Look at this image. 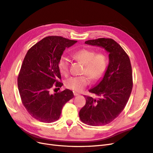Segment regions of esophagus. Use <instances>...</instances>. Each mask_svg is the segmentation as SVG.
Wrapping results in <instances>:
<instances>
[{"label": "esophagus", "mask_w": 153, "mask_h": 153, "mask_svg": "<svg viewBox=\"0 0 153 153\" xmlns=\"http://www.w3.org/2000/svg\"><path fill=\"white\" fill-rule=\"evenodd\" d=\"M73 94H74V96H75L79 95V94L77 93V92H75V91H74V92H73Z\"/></svg>", "instance_id": "esophagus-1"}]
</instances>
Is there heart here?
I'll return each instance as SVG.
<instances>
[{
    "label": "heart",
    "instance_id": "b5f03b06",
    "mask_svg": "<svg viewBox=\"0 0 153 153\" xmlns=\"http://www.w3.org/2000/svg\"><path fill=\"white\" fill-rule=\"evenodd\" d=\"M73 57L76 61L84 64L82 73L85 74L92 80H97L102 77L108 68V59L103 53H96L94 50L83 48L78 50L73 53ZM69 60L62 55L58 62L59 71L64 75L69 73ZM89 78L86 75L72 76L65 82V85L75 92H81L89 84Z\"/></svg>",
    "mask_w": 153,
    "mask_h": 153
}]
</instances>
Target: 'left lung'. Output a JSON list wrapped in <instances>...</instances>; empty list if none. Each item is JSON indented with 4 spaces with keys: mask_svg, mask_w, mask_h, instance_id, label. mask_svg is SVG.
<instances>
[{
    "mask_svg": "<svg viewBox=\"0 0 153 153\" xmlns=\"http://www.w3.org/2000/svg\"><path fill=\"white\" fill-rule=\"evenodd\" d=\"M85 43L102 47L109 53V64L103 78L89 90L99 98L85 96V105L79 112L84 123L103 126L114 121L126 105L133 88L131 65L127 53L112 39L98 38Z\"/></svg>",
    "mask_w": 153,
    "mask_h": 153,
    "instance_id": "left-lung-1",
    "label": "left lung"
}]
</instances>
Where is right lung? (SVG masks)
<instances>
[{
	"label": "right lung",
	"instance_id": "add662e5",
	"mask_svg": "<svg viewBox=\"0 0 153 153\" xmlns=\"http://www.w3.org/2000/svg\"><path fill=\"white\" fill-rule=\"evenodd\" d=\"M76 42L61 36H48L32 46L25 55L18 77V91L22 104L38 121H57L63 106L74 97L71 90L54 94L51 90L62 86L59 81V60L66 48Z\"/></svg>",
	"mask_w": 153,
	"mask_h": 153
}]
</instances>
